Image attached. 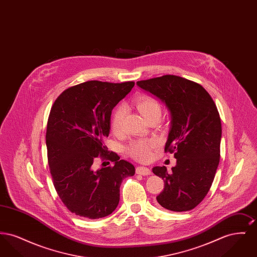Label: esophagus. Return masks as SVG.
Returning <instances> with one entry per match:
<instances>
[{
    "label": "esophagus",
    "instance_id": "1",
    "mask_svg": "<svg viewBox=\"0 0 257 257\" xmlns=\"http://www.w3.org/2000/svg\"><path fill=\"white\" fill-rule=\"evenodd\" d=\"M136 172H137V174H141V175H150L151 174V171L146 167H137Z\"/></svg>",
    "mask_w": 257,
    "mask_h": 257
}]
</instances>
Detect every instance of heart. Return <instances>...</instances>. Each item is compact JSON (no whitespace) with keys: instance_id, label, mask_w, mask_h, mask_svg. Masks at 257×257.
I'll use <instances>...</instances> for the list:
<instances>
[{"instance_id":"obj_1","label":"heart","mask_w":257,"mask_h":257,"mask_svg":"<svg viewBox=\"0 0 257 257\" xmlns=\"http://www.w3.org/2000/svg\"><path fill=\"white\" fill-rule=\"evenodd\" d=\"M136 107L141 114L148 121L154 116L162 115V109L159 102L150 96H141L136 100ZM126 113V108L119 105L112 113L110 126L114 134H119L122 130V123ZM155 143L150 140H139L131 143L127 148V152L138 161H147L151 156V148Z\"/></svg>"}]
</instances>
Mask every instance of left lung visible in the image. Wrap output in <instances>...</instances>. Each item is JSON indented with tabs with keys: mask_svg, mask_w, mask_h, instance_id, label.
Instances as JSON below:
<instances>
[{
	"mask_svg": "<svg viewBox=\"0 0 257 257\" xmlns=\"http://www.w3.org/2000/svg\"><path fill=\"white\" fill-rule=\"evenodd\" d=\"M137 86L159 99L170 111L171 126L165 151L174 152L176 166L153 168L165 182L156 197L162 207L185 212L207 195L220 162L221 123L218 109L198 84L175 75L137 82Z\"/></svg>",
	"mask_w": 257,
	"mask_h": 257,
	"instance_id": "obj_1",
	"label": "left lung"
}]
</instances>
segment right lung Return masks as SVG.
Returning a JSON list of instances; mask_svg holds the SVG:
<instances>
[{
    "label": "right lung",
    "mask_w": 257,
    "mask_h": 257,
    "mask_svg": "<svg viewBox=\"0 0 257 257\" xmlns=\"http://www.w3.org/2000/svg\"><path fill=\"white\" fill-rule=\"evenodd\" d=\"M134 86L88 81L64 90L51 109L46 132L50 171L61 201L77 216H109L118 205L123 179L135 174L131 163L115 153L107 155L104 145L111 110ZM99 154L114 166L95 170Z\"/></svg>",
    "instance_id": "1"
}]
</instances>
